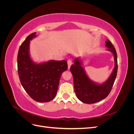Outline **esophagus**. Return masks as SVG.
<instances>
[{
  "instance_id": "esophagus-1",
  "label": "esophagus",
  "mask_w": 134,
  "mask_h": 134,
  "mask_svg": "<svg viewBox=\"0 0 134 134\" xmlns=\"http://www.w3.org/2000/svg\"><path fill=\"white\" fill-rule=\"evenodd\" d=\"M72 62H71V60H69L68 61V69L69 70L70 69V66H71V65H72Z\"/></svg>"
}]
</instances>
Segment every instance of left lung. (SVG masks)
I'll list each match as a JSON object with an SVG mask.
<instances>
[{
    "label": "left lung",
    "mask_w": 134,
    "mask_h": 134,
    "mask_svg": "<svg viewBox=\"0 0 134 134\" xmlns=\"http://www.w3.org/2000/svg\"><path fill=\"white\" fill-rule=\"evenodd\" d=\"M105 43V46L108 48L106 50L112 52L114 57L115 66L110 76L104 82L98 83L90 79L83 66V62L80 57L75 59L74 64L70 67L76 96L84 103H94L106 98L116 79L118 68L116 51L109 40L107 39Z\"/></svg>",
    "instance_id": "1"
}]
</instances>
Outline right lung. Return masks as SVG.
I'll return each instance as SVG.
<instances>
[{"mask_svg":"<svg viewBox=\"0 0 134 134\" xmlns=\"http://www.w3.org/2000/svg\"><path fill=\"white\" fill-rule=\"evenodd\" d=\"M37 37L36 32L30 35L19 47L17 56L20 82L31 98L36 102H48L57 93L61 75L68 69L66 61L50 60L37 63L32 59L30 41Z\"/></svg>","mask_w":134,"mask_h":134,"instance_id":"1","label":"right lung"}]
</instances>
